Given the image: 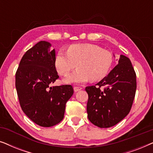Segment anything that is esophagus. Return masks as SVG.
Here are the masks:
<instances>
[{"mask_svg": "<svg viewBox=\"0 0 153 153\" xmlns=\"http://www.w3.org/2000/svg\"><path fill=\"white\" fill-rule=\"evenodd\" d=\"M81 89H82V88L79 87V86H74V90L75 92H77V91H81Z\"/></svg>", "mask_w": 153, "mask_h": 153, "instance_id": "esophagus-1", "label": "esophagus"}]
</instances>
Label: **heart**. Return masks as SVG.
I'll use <instances>...</instances> for the list:
<instances>
[{
	"mask_svg": "<svg viewBox=\"0 0 153 153\" xmlns=\"http://www.w3.org/2000/svg\"><path fill=\"white\" fill-rule=\"evenodd\" d=\"M114 56L111 52L91 44H76L70 46L68 51L60 50L55 58L58 72L66 76L75 68L77 70L64 79L67 83H83L104 79L111 68Z\"/></svg>",
	"mask_w": 153,
	"mask_h": 153,
	"instance_id": "b5f03b06",
	"label": "heart"
}]
</instances>
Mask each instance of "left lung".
I'll return each mask as SVG.
<instances>
[{
    "instance_id": "8db88e82",
    "label": "left lung",
    "mask_w": 153,
    "mask_h": 153,
    "mask_svg": "<svg viewBox=\"0 0 153 153\" xmlns=\"http://www.w3.org/2000/svg\"><path fill=\"white\" fill-rule=\"evenodd\" d=\"M95 85L85 88L88 118L101 128L114 126L127 116L134 100L137 79L130 60L120 55L118 65Z\"/></svg>"
}]
</instances>
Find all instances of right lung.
Instances as JSON below:
<instances>
[{
	"mask_svg": "<svg viewBox=\"0 0 153 153\" xmlns=\"http://www.w3.org/2000/svg\"><path fill=\"white\" fill-rule=\"evenodd\" d=\"M40 41L23 56L15 75L20 106L33 122L42 127L57 125L64 118L66 102L74 93L71 85L51 87L58 79L55 49Z\"/></svg>",
	"mask_w": 153,
	"mask_h": 153,
	"instance_id": "1",
	"label": "right lung"
}]
</instances>
